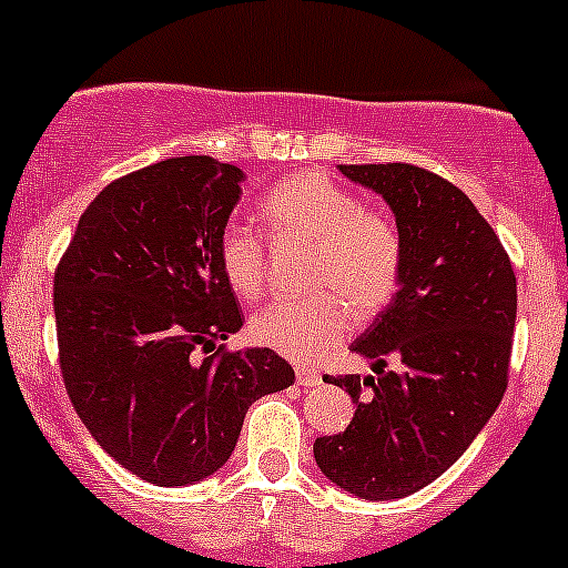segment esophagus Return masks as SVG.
I'll return each mask as SVG.
<instances>
[{"label": "esophagus", "mask_w": 568, "mask_h": 568, "mask_svg": "<svg viewBox=\"0 0 568 568\" xmlns=\"http://www.w3.org/2000/svg\"><path fill=\"white\" fill-rule=\"evenodd\" d=\"M296 385L316 387V385H321V374H316V371H307V368H296Z\"/></svg>", "instance_id": "obj_1"}]
</instances>
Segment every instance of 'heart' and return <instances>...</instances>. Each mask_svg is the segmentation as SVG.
<instances>
[{
	"instance_id": "heart-1",
	"label": "heart",
	"mask_w": 568,
	"mask_h": 568,
	"mask_svg": "<svg viewBox=\"0 0 568 568\" xmlns=\"http://www.w3.org/2000/svg\"><path fill=\"white\" fill-rule=\"evenodd\" d=\"M261 214L277 242L316 250L311 285L316 300L274 302L250 318V337L294 363H316L352 332V312L376 316L400 285L404 242L387 214L365 209L352 189L324 173L291 175L274 183ZM222 274L244 300L266 285V242L257 231L227 222L220 233Z\"/></svg>"
}]
</instances>
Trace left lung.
Segmentation results:
<instances>
[{
	"label": "left lung",
	"mask_w": 568,
	"mask_h": 568,
	"mask_svg": "<svg viewBox=\"0 0 568 568\" xmlns=\"http://www.w3.org/2000/svg\"><path fill=\"white\" fill-rule=\"evenodd\" d=\"M341 173L390 205L404 268L390 305L352 343L376 376H332L357 409L346 432L313 443V456L348 495L395 500L437 480L495 415L517 277L489 222L445 178L400 162L341 164Z\"/></svg>",
	"instance_id": "obj_1"
}]
</instances>
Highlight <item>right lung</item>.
<instances>
[{
	"instance_id": "add662e5",
	"label": "right lung",
	"mask_w": 568,
	"mask_h": 568,
	"mask_svg": "<svg viewBox=\"0 0 568 568\" xmlns=\"http://www.w3.org/2000/svg\"><path fill=\"white\" fill-rule=\"evenodd\" d=\"M242 181L211 156L118 178L79 216L54 272L68 398L148 484L209 478L231 459L252 400L294 385L272 348L222 346L244 324L216 255Z\"/></svg>"
}]
</instances>
